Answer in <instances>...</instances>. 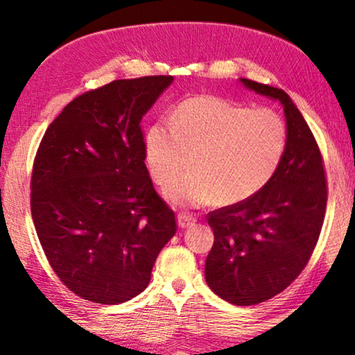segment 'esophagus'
Listing matches in <instances>:
<instances>
[{
  "mask_svg": "<svg viewBox=\"0 0 355 355\" xmlns=\"http://www.w3.org/2000/svg\"><path fill=\"white\" fill-rule=\"evenodd\" d=\"M177 223H178V226L182 227V230H187V227H191L193 224L196 223V219L190 216V214L182 213V214H178V216H177Z\"/></svg>",
  "mask_w": 355,
  "mask_h": 355,
  "instance_id": "34e87169",
  "label": "esophagus"
}]
</instances>
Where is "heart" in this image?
<instances>
[{
	"instance_id": "b5f03b06",
	"label": "heart",
	"mask_w": 355,
	"mask_h": 355,
	"mask_svg": "<svg viewBox=\"0 0 355 355\" xmlns=\"http://www.w3.org/2000/svg\"><path fill=\"white\" fill-rule=\"evenodd\" d=\"M288 131L280 114L218 96H191L177 106L172 124L146 134V159L157 183H167L188 164L190 172L164 188L175 206L239 205L262 190L284 160Z\"/></svg>"
}]
</instances>
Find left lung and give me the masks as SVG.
<instances>
[{
    "instance_id": "1",
    "label": "left lung",
    "mask_w": 355,
    "mask_h": 355,
    "mask_svg": "<svg viewBox=\"0 0 355 355\" xmlns=\"http://www.w3.org/2000/svg\"><path fill=\"white\" fill-rule=\"evenodd\" d=\"M284 106L288 144L272 180L252 198L208 214L214 244L205 266L209 288L249 306L284 291L306 267L324 219L327 190L320 147L284 89L239 78Z\"/></svg>"
}]
</instances>
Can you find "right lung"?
<instances>
[{
	"label": "right lung",
	"instance_id": "1",
	"mask_svg": "<svg viewBox=\"0 0 355 355\" xmlns=\"http://www.w3.org/2000/svg\"><path fill=\"white\" fill-rule=\"evenodd\" d=\"M170 75L116 80L83 93L49 125L31 178V213L64 284L93 303L129 302L177 231L152 185L141 121Z\"/></svg>",
	"mask_w": 355,
	"mask_h": 355
}]
</instances>
